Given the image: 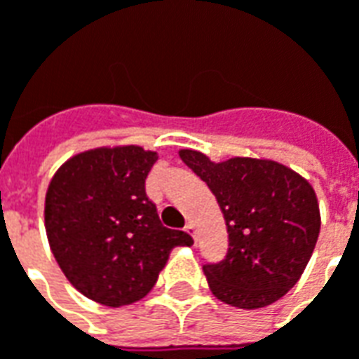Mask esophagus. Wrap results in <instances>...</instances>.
Wrapping results in <instances>:
<instances>
[{
	"mask_svg": "<svg viewBox=\"0 0 359 359\" xmlns=\"http://www.w3.org/2000/svg\"><path fill=\"white\" fill-rule=\"evenodd\" d=\"M184 231H187V233L190 234V236H192V238H194V241H196V229H194V225H192V223H187V226H184Z\"/></svg>",
	"mask_w": 359,
	"mask_h": 359,
	"instance_id": "obj_1",
	"label": "esophagus"
}]
</instances>
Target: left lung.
<instances>
[{"label": "left lung", "instance_id": "obj_1", "mask_svg": "<svg viewBox=\"0 0 359 359\" xmlns=\"http://www.w3.org/2000/svg\"><path fill=\"white\" fill-rule=\"evenodd\" d=\"M180 159L210 187L226 223L229 250L203 265L211 292L234 308H265L306 269L319 236V203L308 180L271 159L233 157L213 163L196 149Z\"/></svg>", "mask_w": 359, "mask_h": 359}]
</instances>
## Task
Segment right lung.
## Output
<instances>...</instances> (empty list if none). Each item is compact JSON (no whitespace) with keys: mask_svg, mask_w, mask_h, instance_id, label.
Returning a JSON list of instances; mask_svg holds the SVG:
<instances>
[{"mask_svg":"<svg viewBox=\"0 0 359 359\" xmlns=\"http://www.w3.org/2000/svg\"><path fill=\"white\" fill-rule=\"evenodd\" d=\"M156 151L95 148L59 167L46 194V233L69 283L90 300L118 308L154 288L169 254L192 236L161 225L146 196Z\"/></svg>","mask_w":359,"mask_h":359,"instance_id":"right-lung-1","label":"right lung"}]
</instances>
